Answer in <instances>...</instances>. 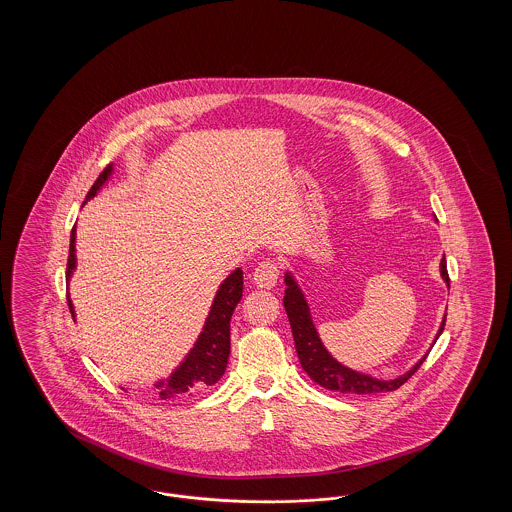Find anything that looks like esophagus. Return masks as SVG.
<instances>
[{
	"label": "esophagus",
	"mask_w": 512,
	"mask_h": 512,
	"mask_svg": "<svg viewBox=\"0 0 512 512\" xmlns=\"http://www.w3.org/2000/svg\"><path fill=\"white\" fill-rule=\"evenodd\" d=\"M276 280H278V267L272 261L261 263L253 272V282H255L257 288H267V290H270L276 284Z\"/></svg>",
	"instance_id": "34e87169"
}]
</instances>
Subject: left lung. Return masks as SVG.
<instances>
[{
    "label": "left lung",
    "mask_w": 512,
    "mask_h": 512,
    "mask_svg": "<svg viewBox=\"0 0 512 512\" xmlns=\"http://www.w3.org/2000/svg\"><path fill=\"white\" fill-rule=\"evenodd\" d=\"M439 272H441V278L445 280V284L449 288V274H447L445 255L439 263ZM284 282L288 286L286 292H284L286 293L284 295V307H286V313L290 318L295 351H297V357H299V363L303 366V370L309 374V378L313 382H317L318 386H322L326 390L340 391V393H357V395L393 391L401 388L420 368V365L426 361L428 353L413 368H409L405 374H401L395 380H378L370 374H363V372H357L353 368L341 365L328 353V349L322 345V340L318 338L317 328L313 324L311 309H309V303L305 299V293L301 292V288L295 282L290 270L286 272ZM445 317L447 315H443L436 340L445 328ZM436 340H434V343H436Z\"/></svg>",
    "instance_id": "8db88e82"
}]
</instances>
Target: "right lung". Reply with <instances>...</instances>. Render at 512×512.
<instances>
[{
  "mask_svg": "<svg viewBox=\"0 0 512 512\" xmlns=\"http://www.w3.org/2000/svg\"><path fill=\"white\" fill-rule=\"evenodd\" d=\"M111 174H113V165H109L99 174L92 190L86 195V201L98 194L103 184L111 178ZM74 268H76V228L71 232L67 282L71 280ZM242 292H244V272L242 268H236L220 284L217 295L213 299L211 311L203 324V330L197 336L190 353L184 357L180 365L174 368V372L167 380H159L157 384H153L159 390L161 399H176V397L192 395L195 391L205 390L219 382L220 376L226 370L228 355H230V318L242 299ZM67 301L74 318V305L69 293H67Z\"/></svg>",
  "mask_w": 512,
  "mask_h": 512,
  "instance_id": "right-lung-1",
  "label": "right lung"
}]
</instances>
